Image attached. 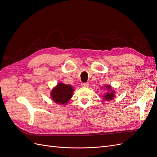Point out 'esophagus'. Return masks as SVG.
I'll return each instance as SVG.
<instances>
[{
	"label": "esophagus",
	"instance_id": "34e87169",
	"mask_svg": "<svg viewBox=\"0 0 157 157\" xmlns=\"http://www.w3.org/2000/svg\"><path fill=\"white\" fill-rule=\"evenodd\" d=\"M82 87H87L89 86V83L86 82V83H82Z\"/></svg>",
	"mask_w": 157,
	"mask_h": 157
}]
</instances>
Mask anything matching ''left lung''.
Here are the masks:
<instances>
[{
    "label": "left lung",
    "instance_id": "8db88e82",
    "mask_svg": "<svg viewBox=\"0 0 157 157\" xmlns=\"http://www.w3.org/2000/svg\"><path fill=\"white\" fill-rule=\"evenodd\" d=\"M107 87V88L109 90H112V88H111V86H105ZM114 90H112V92H108V93H107V94H105V95L104 96V99L105 100H107V101H108V100H112L113 98H114Z\"/></svg>",
    "mask_w": 157,
    "mask_h": 157
}]
</instances>
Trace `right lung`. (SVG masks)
<instances>
[{"mask_svg":"<svg viewBox=\"0 0 157 157\" xmlns=\"http://www.w3.org/2000/svg\"><path fill=\"white\" fill-rule=\"evenodd\" d=\"M74 92V89L70 85L59 83L52 92V98L56 103L65 104L70 100Z\"/></svg>","mask_w":157,"mask_h":157,"instance_id":"right-lung-1","label":"right lung"}]
</instances>
